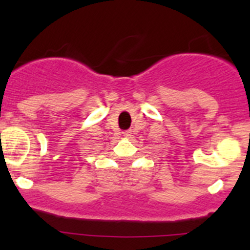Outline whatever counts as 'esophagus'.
I'll return each mask as SVG.
<instances>
[{"mask_svg":"<svg viewBox=\"0 0 250 250\" xmlns=\"http://www.w3.org/2000/svg\"><path fill=\"white\" fill-rule=\"evenodd\" d=\"M123 137L130 138V137H132V132H130V130H125V132H123Z\"/></svg>","mask_w":250,"mask_h":250,"instance_id":"esophagus-1","label":"esophagus"}]
</instances>
